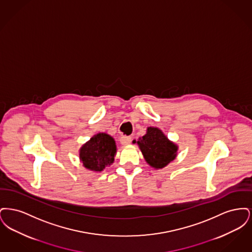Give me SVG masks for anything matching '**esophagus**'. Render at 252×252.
Segmentation results:
<instances>
[{
  "instance_id": "1",
  "label": "esophagus",
  "mask_w": 252,
  "mask_h": 252,
  "mask_svg": "<svg viewBox=\"0 0 252 252\" xmlns=\"http://www.w3.org/2000/svg\"><path fill=\"white\" fill-rule=\"evenodd\" d=\"M120 142L123 145H127L131 143V137L130 136H122L120 138Z\"/></svg>"
}]
</instances>
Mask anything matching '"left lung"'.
Here are the masks:
<instances>
[{"label": "left lung", "instance_id": "left-lung-1", "mask_svg": "<svg viewBox=\"0 0 252 252\" xmlns=\"http://www.w3.org/2000/svg\"><path fill=\"white\" fill-rule=\"evenodd\" d=\"M137 144L146 162L156 169L165 167L177 156L178 146L157 127H148L147 133Z\"/></svg>", "mask_w": 252, "mask_h": 252}]
</instances>
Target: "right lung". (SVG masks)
I'll return each instance as SVG.
<instances>
[{
  "instance_id": "obj_1",
  "label": "right lung",
  "mask_w": 252,
  "mask_h": 252,
  "mask_svg": "<svg viewBox=\"0 0 252 252\" xmlns=\"http://www.w3.org/2000/svg\"><path fill=\"white\" fill-rule=\"evenodd\" d=\"M116 145L112 137L106 133L94 135L80 149V159L85 167L101 172L113 162Z\"/></svg>"
}]
</instances>
